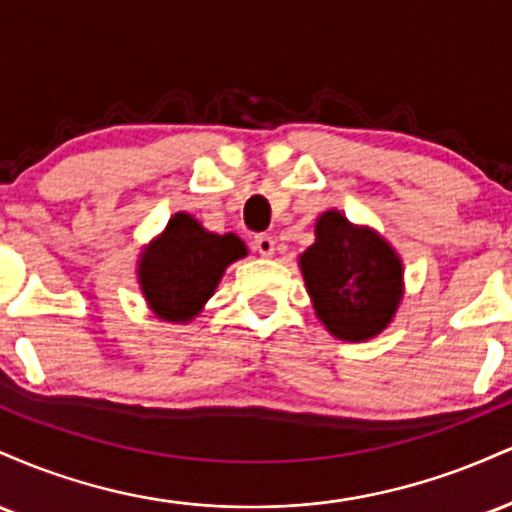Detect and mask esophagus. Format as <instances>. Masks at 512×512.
I'll return each mask as SVG.
<instances>
[{
    "label": "esophagus",
    "mask_w": 512,
    "mask_h": 512,
    "mask_svg": "<svg viewBox=\"0 0 512 512\" xmlns=\"http://www.w3.org/2000/svg\"><path fill=\"white\" fill-rule=\"evenodd\" d=\"M252 248H255V252H260L262 257H272L274 255V238L260 233V236H255V240H252Z\"/></svg>",
    "instance_id": "esophagus-1"
}]
</instances>
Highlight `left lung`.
<instances>
[{
	"label": "left lung",
	"mask_w": 512,
	"mask_h": 512,
	"mask_svg": "<svg viewBox=\"0 0 512 512\" xmlns=\"http://www.w3.org/2000/svg\"><path fill=\"white\" fill-rule=\"evenodd\" d=\"M315 245L301 255L315 313L334 337L363 342L387 327L402 298V264L390 245L339 211L317 219Z\"/></svg>",
	"instance_id": "obj_1"
}]
</instances>
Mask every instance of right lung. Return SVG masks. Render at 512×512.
<instances>
[{
    "mask_svg": "<svg viewBox=\"0 0 512 512\" xmlns=\"http://www.w3.org/2000/svg\"><path fill=\"white\" fill-rule=\"evenodd\" d=\"M245 255L243 240L204 231L187 214H175L166 233L144 252L142 291L158 317L185 322L199 313L223 269Z\"/></svg>",
    "mask_w": 512,
    "mask_h": 512,
    "instance_id": "right-lung-1",
    "label": "right lung"
}]
</instances>
